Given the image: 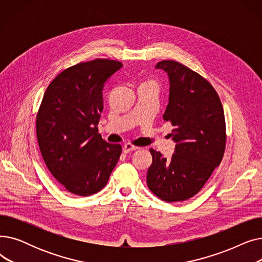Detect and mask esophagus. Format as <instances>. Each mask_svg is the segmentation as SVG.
Masks as SVG:
<instances>
[{"label": "esophagus", "instance_id": "obj_1", "mask_svg": "<svg viewBox=\"0 0 262 262\" xmlns=\"http://www.w3.org/2000/svg\"><path fill=\"white\" fill-rule=\"evenodd\" d=\"M138 148H139L138 146L132 145L130 143H126V144H124V146H123V152L124 153H129V152H133V150L138 149Z\"/></svg>", "mask_w": 262, "mask_h": 262}]
</instances>
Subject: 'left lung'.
<instances>
[{"instance_id":"obj_1","label":"left lung","mask_w":262,"mask_h":262,"mask_svg":"<svg viewBox=\"0 0 262 262\" xmlns=\"http://www.w3.org/2000/svg\"><path fill=\"white\" fill-rule=\"evenodd\" d=\"M155 68L169 78V103L163 119L175 127L170 136L176 145L171 159L149 149L153 162L146 183L162 201H186L203 188L223 158L224 110L209 81L186 66L162 60Z\"/></svg>"}]
</instances>
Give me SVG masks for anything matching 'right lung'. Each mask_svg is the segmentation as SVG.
I'll return each mask as SVG.
<instances>
[{"label": "right lung", "instance_id": "add662e5", "mask_svg": "<svg viewBox=\"0 0 262 262\" xmlns=\"http://www.w3.org/2000/svg\"><path fill=\"white\" fill-rule=\"evenodd\" d=\"M123 64L95 59L62 71L49 85L36 121L37 139L48 169L73 194L102 190L122 148L98 134L106 81Z\"/></svg>", "mask_w": 262, "mask_h": 262}]
</instances>
